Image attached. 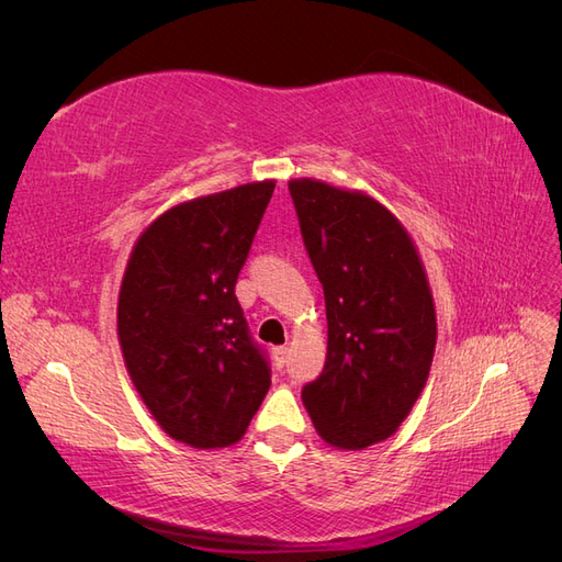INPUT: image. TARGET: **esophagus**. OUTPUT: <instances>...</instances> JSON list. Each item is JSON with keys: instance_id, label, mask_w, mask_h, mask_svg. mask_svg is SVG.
I'll use <instances>...</instances> for the list:
<instances>
[{"instance_id": "obj_1", "label": "esophagus", "mask_w": 562, "mask_h": 562, "mask_svg": "<svg viewBox=\"0 0 562 562\" xmlns=\"http://www.w3.org/2000/svg\"><path fill=\"white\" fill-rule=\"evenodd\" d=\"M288 353H291V349H288V347H277L274 349V359H277L279 368H283L288 363Z\"/></svg>"}]
</instances>
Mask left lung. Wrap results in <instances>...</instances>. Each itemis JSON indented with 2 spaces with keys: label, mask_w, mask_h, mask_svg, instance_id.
<instances>
[{
  "label": "left lung",
  "mask_w": 562,
  "mask_h": 562,
  "mask_svg": "<svg viewBox=\"0 0 562 562\" xmlns=\"http://www.w3.org/2000/svg\"><path fill=\"white\" fill-rule=\"evenodd\" d=\"M288 192L328 318L326 366L302 401L326 443L361 450L394 434L422 394L434 297L411 236L382 203L316 180Z\"/></svg>",
  "instance_id": "1"
}]
</instances>
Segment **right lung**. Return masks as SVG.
<instances>
[{
    "label": "right lung",
    "instance_id": "obj_1",
    "mask_svg": "<svg viewBox=\"0 0 562 562\" xmlns=\"http://www.w3.org/2000/svg\"><path fill=\"white\" fill-rule=\"evenodd\" d=\"M274 182L180 203L135 244L116 328L128 375L161 429L201 450L239 440L271 384L236 279Z\"/></svg>",
    "mask_w": 562,
    "mask_h": 562
}]
</instances>
